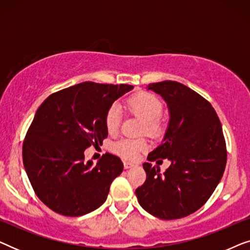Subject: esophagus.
Returning a JSON list of instances; mask_svg holds the SVG:
<instances>
[{
	"label": "esophagus",
	"instance_id": "34e87169",
	"mask_svg": "<svg viewBox=\"0 0 250 250\" xmlns=\"http://www.w3.org/2000/svg\"><path fill=\"white\" fill-rule=\"evenodd\" d=\"M135 165L133 163H129V162H124V167L125 169H128V168H132V167H134Z\"/></svg>",
	"mask_w": 250,
	"mask_h": 250
}]
</instances>
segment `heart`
<instances>
[{"label":"heart","mask_w":250,"mask_h":250,"mask_svg":"<svg viewBox=\"0 0 250 250\" xmlns=\"http://www.w3.org/2000/svg\"><path fill=\"white\" fill-rule=\"evenodd\" d=\"M126 110L138 116L143 121L141 131L150 135H158L163 131L162 115L163 104L156 95L149 92H139L125 101ZM121 123V112L116 104L108 108L104 116V125L109 133H116ZM148 148V143L143 139H122L112 145V150L126 159H134L139 152Z\"/></svg>","instance_id":"1"}]
</instances>
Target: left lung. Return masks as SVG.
Wrapping results in <instances>:
<instances>
[{"instance_id": "left-lung-1", "label": "left lung", "mask_w": 250, "mask_h": 250, "mask_svg": "<svg viewBox=\"0 0 250 250\" xmlns=\"http://www.w3.org/2000/svg\"><path fill=\"white\" fill-rule=\"evenodd\" d=\"M146 88L164 99L169 112L162 145L148 160L167 158L170 166L160 173L158 166L143 164L146 180L135 194L149 214L176 220L199 209L220 183L227 165L223 131L209 102L186 85L164 81Z\"/></svg>"}]
</instances>
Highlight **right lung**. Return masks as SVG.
Here are the masks:
<instances>
[{"mask_svg": "<svg viewBox=\"0 0 250 250\" xmlns=\"http://www.w3.org/2000/svg\"><path fill=\"white\" fill-rule=\"evenodd\" d=\"M127 84L74 85L51 94L37 109L22 146V160L36 196L64 216H82L104 203L124 165L105 153L84 162V151L108 136V108L132 91Z\"/></svg>", "mask_w": 250, "mask_h": 250, "instance_id": "right-lung-1", "label": "right lung"}]
</instances>
